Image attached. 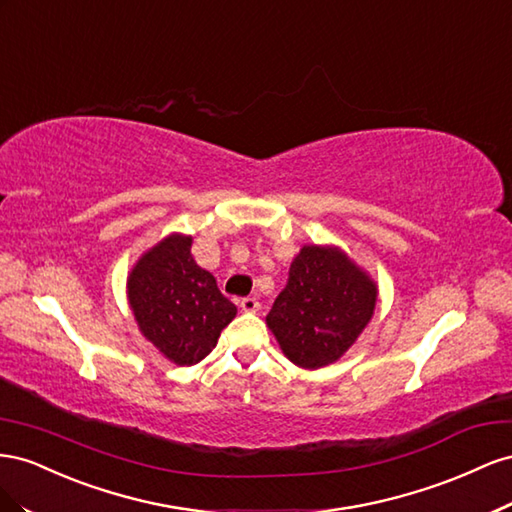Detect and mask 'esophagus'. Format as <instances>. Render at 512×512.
<instances>
[{
  "label": "esophagus",
  "instance_id": "esophagus-1",
  "mask_svg": "<svg viewBox=\"0 0 512 512\" xmlns=\"http://www.w3.org/2000/svg\"><path fill=\"white\" fill-rule=\"evenodd\" d=\"M259 300L257 298H251V296H248V298H242L240 300V309L244 311V313H257L259 311Z\"/></svg>",
  "mask_w": 512,
  "mask_h": 512
}]
</instances>
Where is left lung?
Here are the masks:
<instances>
[{"instance_id": "left-lung-1", "label": "left lung", "mask_w": 512, "mask_h": 512, "mask_svg": "<svg viewBox=\"0 0 512 512\" xmlns=\"http://www.w3.org/2000/svg\"><path fill=\"white\" fill-rule=\"evenodd\" d=\"M377 289L343 253L304 246L266 321L285 356L302 369L339 360L369 324Z\"/></svg>"}]
</instances>
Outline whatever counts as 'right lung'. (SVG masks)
Returning <instances> with one entry per match:
<instances>
[{"mask_svg": "<svg viewBox=\"0 0 512 512\" xmlns=\"http://www.w3.org/2000/svg\"><path fill=\"white\" fill-rule=\"evenodd\" d=\"M191 238L171 236L145 253L128 279V300L143 337L175 364L206 358L236 304L195 264Z\"/></svg>", "mask_w": 512, "mask_h": 512, "instance_id": "right-lung-1", "label": "right lung"}]
</instances>
